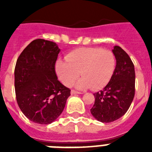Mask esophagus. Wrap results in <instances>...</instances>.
<instances>
[{"mask_svg": "<svg viewBox=\"0 0 152 152\" xmlns=\"http://www.w3.org/2000/svg\"><path fill=\"white\" fill-rule=\"evenodd\" d=\"M71 94L72 95H76V94H83L82 92H79V91H76L72 90L71 91Z\"/></svg>", "mask_w": 152, "mask_h": 152, "instance_id": "1", "label": "esophagus"}]
</instances>
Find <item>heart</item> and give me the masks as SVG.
Masks as SVG:
<instances>
[{"instance_id":"b5f03b06","label":"heart","mask_w":152,"mask_h":152,"mask_svg":"<svg viewBox=\"0 0 152 152\" xmlns=\"http://www.w3.org/2000/svg\"><path fill=\"white\" fill-rule=\"evenodd\" d=\"M116 67L115 56L110 50L96 47H82L69 53L65 61L56 63V72L61 83L71 87L79 77L83 78L76 83V88L93 90L104 88L112 78Z\"/></svg>"}]
</instances>
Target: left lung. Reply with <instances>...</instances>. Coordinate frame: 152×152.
Wrapping results in <instances>:
<instances>
[{"label":"left lung","mask_w":152,"mask_h":152,"mask_svg":"<svg viewBox=\"0 0 152 152\" xmlns=\"http://www.w3.org/2000/svg\"><path fill=\"white\" fill-rule=\"evenodd\" d=\"M115 71L103 90L94 94L95 104L91 113L99 121L109 123L118 120L129 108L135 95L134 64L120 46L113 47Z\"/></svg>","instance_id":"left-lung-1"}]
</instances>
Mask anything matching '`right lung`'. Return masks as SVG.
<instances>
[{"label":"right lung","mask_w":152,"mask_h":152,"mask_svg":"<svg viewBox=\"0 0 152 152\" xmlns=\"http://www.w3.org/2000/svg\"><path fill=\"white\" fill-rule=\"evenodd\" d=\"M60 50L53 42L35 39L16 61V101L23 113L34 123L48 125L54 121L70 96L71 91L57 80L55 72Z\"/></svg>","instance_id":"add662e5"}]
</instances>
